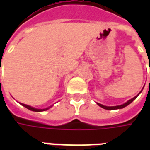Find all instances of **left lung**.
I'll list each match as a JSON object with an SVG mask.
<instances>
[{"label": "left lung", "instance_id": "8db88e82", "mask_svg": "<svg viewBox=\"0 0 150 150\" xmlns=\"http://www.w3.org/2000/svg\"><path fill=\"white\" fill-rule=\"evenodd\" d=\"M149 83H150V80H149ZM143 88H142V90H143ZM142 90L140 91V92H139V94H140V93L142 92ZM139 94L137 95L135 97H133L132 99H131V100H128L127 102H125V104H120V105H116V106H105V105H103V104H99V103H97V104L99 105V106H100V107L102 108H104V109H107V110H115V109H121V108H123L126 107V106H128L129 104H131L132 101L134 100L138 96Z\"/></svg>", "mask_w": 150, "mask_h": 150}]
</instances>
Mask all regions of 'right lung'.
I'll return each mask as SVG.
<instances>
[{
    "instance_id": "right-lung-1",
    "label": "right lung",
    "mask_w": 150,
    "mask_h": 150,
    "mask_svg": "<svg viewBox=\"0 0 150 150\" xmlns=\"http://www.w3.org/2000/svg\"><path fill=\"white\" fill-rule=\"evenodd\" d=\"M20 104H21L22 106H24L25 108H27V109H29V110L33 111V112H43V111L48 110V109H50V108L53 106V105H51V106H50V107H48V108H36L31 107V106H30V105H27V104H21V103H20Z\"/></svg>"
}]
</instances>
